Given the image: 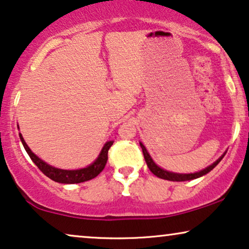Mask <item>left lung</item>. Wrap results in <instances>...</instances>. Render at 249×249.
<instances>
[{"label":"left lung","instance_id":"1","mask_svg":"<svg viewBox=\"0 0 249 249\" xmlns=\"http://www.w3.org/2000/svg\"><path fill=\"white\" fill-rule=\"evenodd\" d=\"M141 144V147H142V151H143V154H144V159L146 161V164L148 167V169L152 172L154 175L157 177H159V178H162V179H168V180H173V182H184V180H191V179H196L198 178V177H201L203 175H206V174H208L211 170L214 169V168L217 166L219 161L223 159V157L225 156V153L222 156L221 158L217 161H215L214 163L211 164V166L206 168V169L201 170V172L199 173H195V174H176V173H170V172H167V170H163L162 168H160L159 166H157L156 163H154V161L152 160V158L150 157V154L147 153L146 148L142 143Z\"/></svg>","mask_w":249,"mask_h":249}]
</instances>
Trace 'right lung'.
I'll list each match as a JSON object with an SVG mask.
<instances>
[{
	"mask_svg": "<svg viewBox=\"0 0 249 249\" xmlns=\"http://www.w3.org/2000/svg\"><path fill=\"white\" fill-rule=\"evenodd\" d=\"M19 137H20V141L22 145H24L26 152L28 153V156H30L32 161L36 164L38 169H40L44 175L49 177L50 179L54 180V182L64 183V184L82 183V182H86V180L95 178L97 175H99V174L103 172V169L105 168L106 162H107L108 150L113 145L112 141L107 142V143L104 145L101 154H99L98 158H97L95 162L90 164L89 167L82 168V169H77V170H64V169H58V168H54L53 166H49V164L44 162V161H42L40 158H37L30 150V147H28L27 144L25 143L24 138H22L21 135H19Z\"/></svg>",
	"mask_w": 249,
	"mask_h": 249,
	"instance_id": "right-lung-1",
	"label": "right lung"
}]
</instances>
